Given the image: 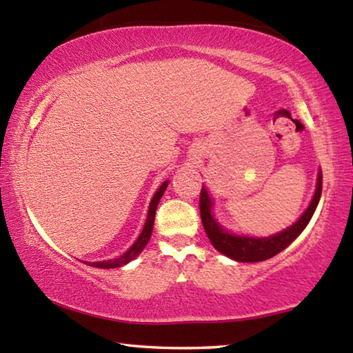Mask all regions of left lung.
Instances as JSON below:
<instances>
[{"mask_svg": "<svg viewBox=\"0 0 353 353\" xmlns=\"http://www.w3.org/2000/svg\"><path fill=\"white\" fill-rule=\"evenodd\" d=\"M322 193V174L318 177V187H316V193L312 199V204L308 205L305 213L299 218L297 223L292 224L288 229L280 232V234L270 236V238H250V236H236L230 235L229 232L221 229V225L213 219L212 216V201L208 198L205 188L201 190L199 198V210H201V219L204 230L212 241L213 248L219 250L221 254L230 256L232 260L244 261V263H254V261H263L268 259H272L274 255L282 252L290 244L296 240V238L302 234L307 224L312 219L316 207L319 204Z\"/></svg>", "mask_w": 353, "mask_h": 353, "instance_id": "obj_1", "label": "left lung"}]
</instances>
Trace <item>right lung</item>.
Returning a JSON list of instances; mask_svg holds the SVG:
<instances>
[{
	"label": "right lung",
	"instance_id": "obj_1",
	"mask_svg": "<svg viewBox=\"0 0 353 353\" xmlns=\"http://www.w3.org/2000/svg\"><path fill=\"white\" fill-rule=\"evenodd\" d=\"M166 185L168 182L162 183V187L157 190V193L154 194V198L151 201V205H149V212H148V219H146V224L143 227V232L139 236V240H137L132 246L129 248L128 252H124L119 259L115 260H107V261H97V263H92L93 268H99V270H110V268H119L123 265H126V263L132 261L137 255H139L145 246L149 241V238L152 235V227H154V219H155V210H157V205H159V201L162 199V196L166 190Z\"/></svg>",
	"mask_w": 353,
	"mask_h": 353
}]
</instances>
